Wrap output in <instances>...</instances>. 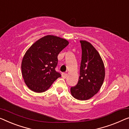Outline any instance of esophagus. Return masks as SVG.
Segmentation results:
<instances>
[{
	"instance_id": "obj_1",
	"label": "esophagus",
	"mask_w": 129,
	"mask_h": 129,
	"mask_svg": "<svg viewBox=\"0 0 129 129\" xmlns=\"http://www.w3.org/2000/svg\"><path fill=\"white\" fill-rule=\"evenodd\" d=\"M67 75H67V73H65V72H64V73H62V77L64 79H65L67 77Z\"/></svg>"
}]
</instances>
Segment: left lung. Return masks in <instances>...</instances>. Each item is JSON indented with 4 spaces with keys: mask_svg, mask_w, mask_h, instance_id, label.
<instances>
[{
    "mask_svg": "<svg viewBox=\"0 0 129 129\" xmlns=\"http://www.w3.org/2000/svg\"><path fill=\"white\" fill-rule=\"evenodd\" d=\"M82 54L78 84L71 87V93L79 100H87L96 94L105 78L103 61L94 46L86 40H80Z\"/></svg>",
    "mask_w": 129,
    "mask_h": 129,
    "instance_id": "obj_1",
    "label": "left lung"
}]
</instances>
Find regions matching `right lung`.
I'll list each match as a JSON object with an SVG mask.
<instances>
[{
	"mask_svg": "<svg viewBox=\"0 0 129 129\" xmlns=\"http://www.w3.org/2000/svg\"><path fill=\"white\" fill-rule=\"evenodd\" d=\"M69 42L53 35H47L35 42L26 51L21 63L22 75L28 87L36 93L49 89L61 74L56 72L58 54Z\"/></svg>",
	"mask_w": 129,
	"mask_h": 129,
	"instance_id": "right-lung-1",
	"label": "right lung"
}]
</instances>
